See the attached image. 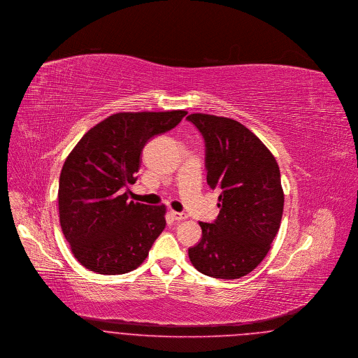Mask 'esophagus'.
<instances>
[{
    "label": "esophagus",
    "instance_id": "esophagus-1",
    "mask_svg": "<svg viewBox=\"0 0 358 358\" xmlns=\"http://www.w3.org/2000/svg\"><path fill=\"white\" fill-rule=\"evenodd\" d=\"M170 215H171V217H173L174 220H177V222L185 220V219L188 217L187 213H184V212H177V210H170Z\"/></svg>",
    "mask_w": 358,
    "mask_h": 358
}]
</instances>
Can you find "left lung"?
<instances>
[{
	"instance_id": "8db88e82",
	"label": "left lung",
	"mask_w": 358,
	"mask_h": 358,
	"mask_svg": "<svg viewBox=\"0 0 358 358\" xmlns=\"http://www.w3.org/2000/svg\"><path fill=\"white\" fill-rule=\"evenodd\" d=\"M187 119L204 138L207 182L220 193L216 220L199 223L203 235L188 250L190 262L213 278H241L266 257L280 229V169L273 154L239 122L206 113Z\"/></svg>"
}]
</instances>
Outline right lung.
Listing matches in <instances>:
<instances>
[{
  "mask_svg": "<svg viewBox=\"0 0 358 358\" xmlns=\"http://www.w3.org/2000/svg\"><path fill=\"white\" fill-rule=\"evenodd\" d=\"M187 110L122 112L90 128L64 161L59 220L71 252L86 269H136L166 226L165 206L128 201L148 139L177 126Z\"/></svg>",
  "mask_w": 358,
  "mask_h": 358,
  "instance_id": "1",
  "label": "right lung"
}]
</instances>
